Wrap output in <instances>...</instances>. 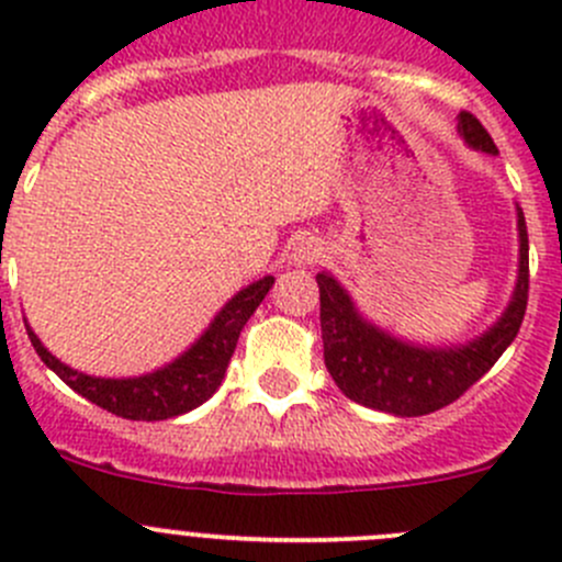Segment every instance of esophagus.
<instances>
[{"mask_svg":"<svg viewBox=\"0 0 562 562\" xmlns=\"http://www.w3.org/2000/svg\"><path fill=\"white\" fill-rule=\"evenodd\" d=\"M317 258H321V245H317L315 239H302L293 245V252H291L293 266H310L315 263Z\"/></svg>","mask_w":562,"mask_h":562,"instance_id":"1","label":"esophagus"}]
</instances>
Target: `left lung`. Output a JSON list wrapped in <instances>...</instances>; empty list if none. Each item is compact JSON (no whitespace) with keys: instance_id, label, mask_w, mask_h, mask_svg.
I'll return each mask as SVG.
<instances>
[{"instance_id":"1","label":"left lung","mask_w":562,"mask_h":562,"mask_svg":"<svg viewBox=\"0 0 562 562\" xmlns=\"http://www.w3.org/2000/svg\"><path fill=\"white\" fill-rule=\"evenodd\" d=\"M459 130L470 146L497 155L492 135L470 111L459 113ZM317 288L323 359L339 391L359 405L394 416H427L451 405L481 381L522 326L530 291L525 214L519 212V280L514 302L495 328L462 348H413L370 326L334 277L317 274Z\"/></svg>"}]
</instances>
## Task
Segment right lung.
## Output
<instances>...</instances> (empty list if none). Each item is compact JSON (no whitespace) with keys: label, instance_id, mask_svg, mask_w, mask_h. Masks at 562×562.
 <instances>
[{"label":"right lung","instance_id":"1","mask_svg":"<svg viewBox=\"0 0 562 562\" xmlns=\"http://www.w3.org/2000/svg\"><path fill=\"white\" fill-rule=\"evenodd\" d=\"M271 285H274V277H263V280L252 282L225 304L223 313L214 317L212 326L206 328V334L184 356H179L173 364L162 367L151 375L127 378V381H111V378L105 381V378H92L70 370L43 348V342L30 326H26V334H30L40 359L67 386L87 396L89 402L113 413V416L130 418V422H162V418L181 416V413L203 405L217 391L225 378V370H228L231 356L236 350V339H239L241 328H245L249 315L258 310V304L263 302Z\"/></svg>","mask_w":562,"mask_h":562}]
</instances>
